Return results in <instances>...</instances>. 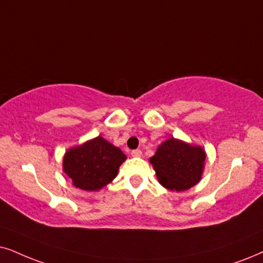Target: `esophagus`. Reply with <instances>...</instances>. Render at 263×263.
Instances as JSON below:
<instances>
[{
  "label": "esophagus",
  "instance_id": "esophagus-1",
  "mask_svg": "<svg viewBox=\"0 0 263 263\" xmlns=\"http://www.w3.org/2000/svg\"><path fill=\"white\" fill-rule=\"evenodd\" d=\"M131 155L135 156V158H139V156H142V151L141 149H135V151L131 152Z\"/></svg>",
  "mask_w": 263,
  "mask_h": 263
}]
</instances>
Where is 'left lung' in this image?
I'll return each mask as SVG.
<instances>
[{"mask_svg": "<svg viewBox=\"0 0 263 263\" xmlns=\"http://www.w3.org/2000/svg\"><path fill=\"white\" fill-rule=\"evenodd\" d=\"M205 153L200 147L170 138L151 158L158 181L170 191L183 192L200 181Z\"/></svg>", "mask_w": 263, "mask_h": 263, "instance_id": "left-lung-1", "label": "left lung"}]
</instances>
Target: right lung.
I'll return each mask as SVG.
<instances>
[{
	"label": "right lung",
	"instance_id": "1",
	"mask_svg": "<svg viewBox=\"0 0 263 263\" xmlns=\"http://www.w3.org/2000/svg\"><path fill=\"white\" fill-rule=\"evenodd\" d=\"M125 160L126 155L120 149L98 136L80 147L69 149L63 166L75 187L92 192L110 183Z\"/></svg>",
	"mask_w": 263,
	"mask_h": 263
}]
</instances>
